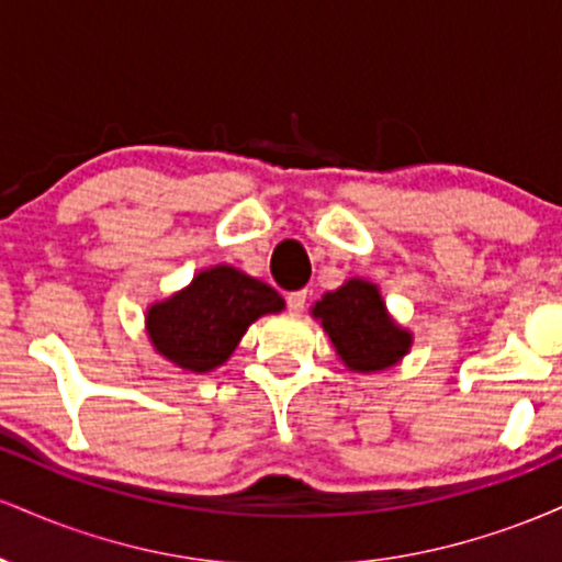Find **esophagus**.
<instances>
[{"label":"esophagus","mask_w":562,"mask_h":562,"mask_svg":"<svg viewBox=\"0 0 562 562\" xmlns=\"http://www.w3.org/2000/svg\"><path fill=\"white\" fill-rule=\"evenodd\" d=\"M288 308L293 314H301L306 308V290H295V293L288 295Z\"/></svg>","instance_id":"esophagus-1"}]
</instances>
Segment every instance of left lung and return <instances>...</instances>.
<instances>
[{
    "instance_id": "left-lung-1",
    "label": "left lung",
    "mask_w": 562,
    "mask_h": 562,
    "mask_svg": "<svg viewBox=\"0 0 562 562\" xmlns=\"http://www.w3.org/2000/svg\"><path fill=\"white\" fill-rule=\"evenodd\" d=\"M312 314L348 370H389L412 346V333L393 322L378 285L359 277L322 295Z\"/></svg>"
}]
</instances>
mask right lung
Masks as SVG:
<instances>
[{
    "mask_svg": "<svg viewBox=\"0 0 562 562\" xmlns=\"http://www.w3.org/2000/svg\"><path fill=\"white\" fill-rule=\"evenodd\" d=\"M282 308L285 301L267 282L218 263L171 299L153 303L145 325L160 357L182 370L211 372L227 362L256 319Z\"/></svg>",
    "mask_w": 562,
    "mask_h": 562,
    "instance_id": "add662e5",
    "label": "right lung"
}]
</instances>
